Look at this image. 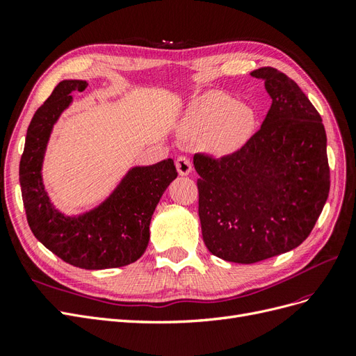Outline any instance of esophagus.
<instances>
[{"label": "esophagus", "instance_id": "1", "mask_svg": "<svg viewBox=\"0 0 356 356\" xmlns=\"http://www.w3.org/2000/svg\"><path fill=\"white\" fill-rule=\"evenodd\" d=\"M175 165H177V170L179 175H188L191 172V168H193L190 159L186 156H179L175 161Z\"/></svg>", "mask_w": 356, "mask_h": 356}]
</instances>
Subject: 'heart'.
<instances>
[{"mask_svg":"<svg viewBox=\"0 0 356 356\" xmlns=\"http://www.w3.org/2000/svg\"><path fill=\"white\" fill-rule=\"evenodd\" d=\"M255 111L246 104H238L232 96L207 92L191 101L181 118L182 134L209 135V147L225 154L242 147L255 127Z\"/></svg>","mask_w":356,"mask_h":356,"instance_id":"heart-1","label":"heart"}]
</instances>
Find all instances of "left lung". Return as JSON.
Instances as JSON below:
<instances>
[{"label":"left lung","instance_id":"8db88e82","mask_svg":"<svg viewBox=\"0 0 356 356\" xmlns=\"http://www.w3.org/2000/svg\"><path fill=\"white\" fill-rule=\"evenodd\" d=\"M272 105L260 131L232 154L197 153L203 242L225 261L252 264L306 241L328 199L327 135L319 113L294 80L272 67Z\"/></svg>","mask_w":356,"mask_h":356}]
</instances>
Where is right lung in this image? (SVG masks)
<instances>
[{
	"label": "right lung",
	"instance_id": "obj_1",
	"mask_svg": "<svg viewBox=\"0 0 356 356\" xmlns=\"http://www.w3.org/2000/svg\"><path fill=\"white\" fill-rule=\"evenodd\" d=\"M84 80H63L29 123L19 165L26 220L35 238L63 261L88 270L135 263L149 241V222L168 186L178 175L174 160L135 166L99 207L80 215L59 212L42 184V160L53 126Z\"/></svg>",
	"mask_w": 356,
	"mask_h": 356
}]
</instances>
